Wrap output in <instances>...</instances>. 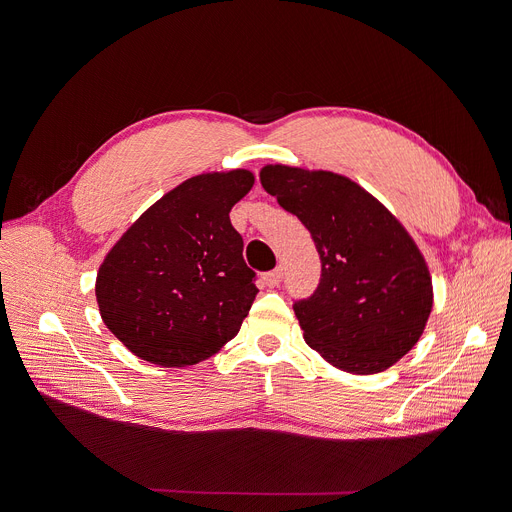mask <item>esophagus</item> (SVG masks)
Segmentation results:
<instances>
[{"instance_id": "1", "label": "esophagus", "mask_w": 512, "mask_h": 512, "mask_svg": "<svg viewBox=\"0 0 512 512\" xmlns=\"http://www.w3.org/2000/svg\"><path fill=\"white\" fill-rule=\"evenodd\" d=\"M265 284L270 288H276L280 282H282V267H276V270H272L270 274H265Z\"/></svg>"}]
</instances>
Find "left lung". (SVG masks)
Returning a JSON list of instances; mask_svg holds the SVG:
<instances>
[{
    "instance_id": "1",
    "label": "left lung",
    "mask_w": 512,
    "mask_h": 512,
    "mask_svg": "<svg viewBox=\"0 0 512 512\" xmlns=\"http://www.w3.org/2000/svg\"><path fill=\"white\" fill-rule=\"evenodd\" d=\"M259 180L305 224L321 259L313 297L294 303L305 342L348 373L392 367L417 344L434 307L432 274L413 236L342 174L267 164Z\"/></svg>"
}]
</instances>
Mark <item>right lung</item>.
I'll return each instance as SVG.
<instances>
[{
	"instance_id": "right-lung-1",
	"label": "right lung",
	"mask_w": 512,
	"mask_h": 512,
	"mask_svg": "<svg viewBox=\"0 0 512 512\" xmlns=\"http://www.w3.org/2000/svg\"><path fill=\"white\" fill-rule=\"evenodd\" d=\"M253 184L245 168L186 178L105 255L95 280L99 313L132 355L188 367L238 334L257 286L230 209Z\"/></svg>"
}]
</instances>
